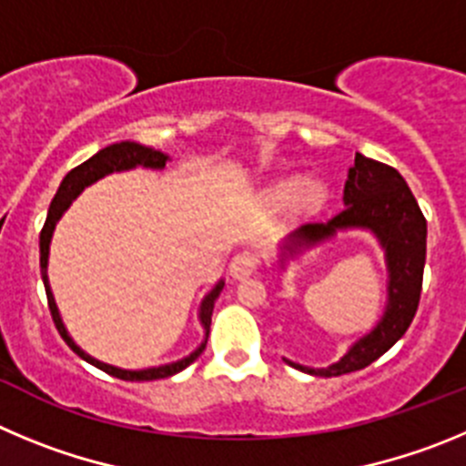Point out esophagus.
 Instances as JSON below:
<instances>
[{"label": "esophagus", "mask_w": 466, "mask_h": 466, "mask_svg": "<svg viewBox=\"0 0 466 466\" xmlns=\"http://www.w3.org/2000/svg\"><path fill=\"white\" fill-rule=\"evenodd\" d=\"M258 255L250 253V250H243V253H237L232 258V262H229V276H232L234 280H243L248 279L250 274H255L258 271Z\"/></svg>", "instance_id": "34e87169"}]
</instances>
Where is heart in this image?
Instances as JSON below:
<instances>
[{
	"label": "heart",
	"instance_id": "heart-1",
	"mask_svg": "<svg viewBox=\"0 0 466 466\" xmlns=\"http://www.w3.org/2000/svg\"><path fill=\"white\" fill-rule=\"evenodd\" d=\"M264 202L271 208L290 207V211L297 216H313L327 202V186L313 176H304V178L290 176L274 183L264 195Z\"/></svg>",
	"mask_w": 466,
	"mask_h": 466
}]
</instances>
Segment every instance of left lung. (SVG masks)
Listing matches in <instances>:
<instances>
[{
  "label": "left lung",
  "mask_w": 466,
  "mask_h": 466,
  "mask_svg": "<svg viewBox=\"0 0 466 466\" xmlns=\"http://www.w3.org/2000/svg\"><path fill=\"white\" fill-rule=\"evenodd\" d=\"M343 207L346 208L327 223L301 225L288 234L280 243L279 264L285 267L288 259L318 243L329 241L339 232L364 229L374 234L385 253L388 304L374 329L360 337L339 362L325 369H313L285 360L290 367L311 376L350 374L376 362L404 337L420 301L427 220L400 171L355 153V165L348 169V181L343 186Z\"/></svg>",
  "instance_id": "left-lung-1"
}]
</instances>
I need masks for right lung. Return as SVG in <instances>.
<instances>
[{
  "label": "right lung",
  "mask_w": 466,
  "mask_h": 466,
  "mask_svg": "<svg viewBox=\"0 0 466 466\" xmlns=\"http://www.w3.org/2000/svg\"><path fill=\"white\" fill-rule=\"evenodd\" d=\"M167 162H169V155L162 153V150H155L148 148V146H141L137 141H120V144H113L102 148L99 153H95L90 160H86L83 165H78L76 169H71L69 174L62 178L60 187H57L56 197H53V202H50L48 208V218H46L44 229H41V237H39V253H41V279H44V288H46V297H48V309H50V316L56 320L57 332L60 337L65 339L66 346L83 358L86 362H90L92 367L102 369L106 374L116 376V379H123V380H157V379H169V376L178 374L183 371L186 367H190L199 355L204 353V348H207L208 341V329H211V313H213V304H216L218 295L223 290L225 280L220 279L216 285H213V290L208 292L207 297L202 299L199 304V322L204 327V341L192 350L187 358L183 360H176V362L169 364H160V367H148V369H120V367H113V364L106 362H99L97 358H92L83 350L81 346H76V341L69 337L66 332L65 322H62L60 311H57V304H56V297H53V290H50V283H48V253H50V238H53V232H56V225L62 216H65L66 208L71 207V202L86 190L87 186L92 183H97L99 178L104 176L113 174V171H129V169H137V167H146V169H165Z\"/></svg>",
  "instance_id": "add662e5"
}]
</instances>
